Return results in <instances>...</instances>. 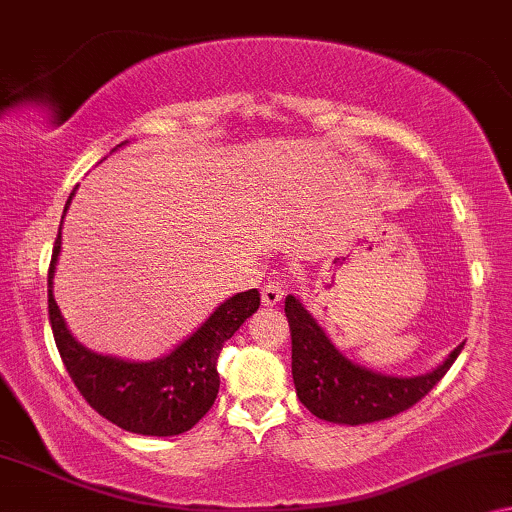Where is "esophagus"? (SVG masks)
Listing matches in <instances>:
<instances>
[{"label": "esophagus", "instance_id": "1", "mask_svg": "<svg viewBox=\"0 0 512 512\" xmlns=\"http://www.w3.org/2000/svg\"><path fill=\"white\" fill-rule=\"evenodd\" d=\"M283 294H285V285L280 283V280H269V283L262 287V304L276 306L280 304V299H283Z\"/></svg>", "mask_w": 512, "mask_h": 512}]
</instances>
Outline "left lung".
<instances>
[{
  "mask_svg": "<svg viewBox=\"0 0 512 512\" xmlns=\"http://www.w3.org/2000/svg\"><path fill=\"white\" fill-rule=\"evenodd\" d=\"M292 334V378L297 397L315 417L336 424H369L399 415L427 397L441 380L464 343L434 371L413 378L385 376L341 355L320 322L292 294L285 299Z\"/></svg>",
  "mask_w": 512,
  "mask_h": 512,
  "instance_id": "8db88e82",
  "label": "left lung"
}]
</instances>
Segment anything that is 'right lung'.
<instances>
[{
	"mask_svg": "<svg viewBox=\"0 0 512 512\" xmlns=\"http://www.w3.org/2000/svg\"><path fill=\"white\" fill-rule=\"evenodd\" d=\"M74 192L69 194L64 213ZM60 248L62 222L48 269V318L62 362L83 399L99 415L132 434L178 436L192 429L218 397V357L222 345L257 311L259 292H239L222 301L204 325L178 343L169 355L153 362H127L92 352L71 336L53 297Z\"/></svg>",
	"mask_w": 512,
	"mask_h": 512,
	"instance_id": "obj_1",
	"label": "right lung"
}]
</instances>
